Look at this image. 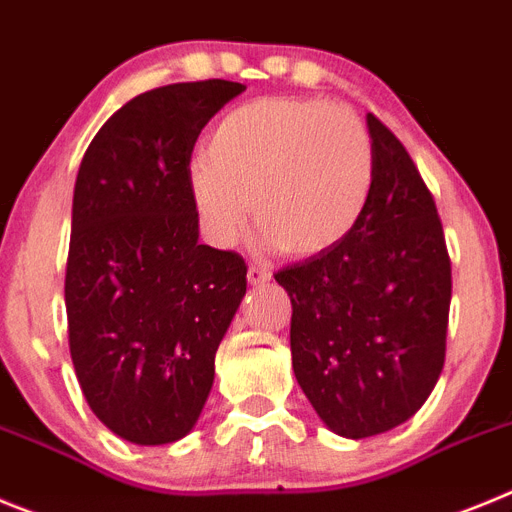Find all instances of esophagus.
Wrapping results in <instances>:
<instances>
[{
	"label": "esophagus",
	"mask_w": 512,
	"mask_h": 512,
	"mask_svg": "<svg viewBox=\"0 0 512 512\" xmlns=\"http://www.w3.org/2000/svg\"><path fill=\"white\" fill-rule=\"evenodd\" d=\"M247 280H250V285H265L267 280H270V270H265V267L260 265H250V270H247Z\"/></svg>",
	"instance_id": "obj_1"
}]
</instances>
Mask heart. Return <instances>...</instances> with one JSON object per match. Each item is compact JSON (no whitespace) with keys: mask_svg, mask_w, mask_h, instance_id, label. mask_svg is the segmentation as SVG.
Listing matches in <instances>:
<instances>
[{"mask_svg":"<svg viewBox=\"0 0 512 512\" xmlns=\"http://www.w3.org/2000/svg\"><path fill=\"white\" fill-rule=\"evenodd\" d=\"M375 150L347 107L303 96H267L224 114L206 153L188 165L191 199L219 245L255 219L280 252L324 255L365 216Z\"/></svg>","mask_w":512,"mask_h":512,"instance_id":"heart-1","label":"heart"}]
</instances>
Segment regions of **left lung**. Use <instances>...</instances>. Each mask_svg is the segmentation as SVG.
Returning <instances> with one entry per match:
<instances>
[{"label": "left lung", "instance_id": "8db88e82", "mask_svg": "<svg viewBox=\"0 0 512 512\" xmlns=\"http://www.w3.org/2000/svg\"><path fill=\"white\" fill-rule=\"evenodd\" d=\"M375 183L342 245L283 267L293 372L344 439L405 423L444 367L451 262L431 191L403 142L367 114Z\"/></svg>", "mask_w": 512, "mask_h": 512}]
</instances>
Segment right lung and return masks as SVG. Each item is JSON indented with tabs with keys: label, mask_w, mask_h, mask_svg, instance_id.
I'll return each instance as SVG.
<instances>
[{
	"label": "right lung",
	"mask_w": 512,
	"mask_h": 512,
	"mask_svg": "<svg viewBox=\"0 0 512 512\" xmlns=\"http://www.w3.org/2000/svg\"><path fill=\"white\" fill-rule=\"evenodd\" d=\"M242 91L222 78L145 91L104 122L78 168L68 347L89 408L132 444H173L196 426L247 293L245 260L199 245L188 188L201 130Z\"/></svg>",
	"instance_id": "right-lung-1"
}]
</instances>
